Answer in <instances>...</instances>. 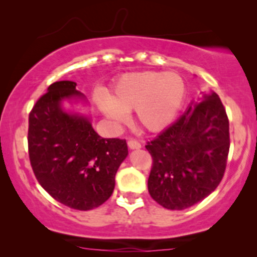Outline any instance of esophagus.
Instances as JSON below:
<instances>
[{"mask_svg":"<svg viewBox=\"0 0 257 257\" xmlns=\"http://www.w3.org/2000/svg\"><path fill=\"white\" fill-rule=\"evenodd\" d=\"M128 146H129V149H132V150L141 149V144L139 143L138 140H135V139H129V140H128Z\"/></svg>","mask_w":257,"mask_h":257,"instance_id":"34e87169","label":"esophagus"}]
</instances>
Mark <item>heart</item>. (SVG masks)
Wrapping results in <instances>:
<instances>
[{
    "instance_id": "b5f03b06",
    "label": "heart",
    "mask_w": 257,
    "mask_h": 257,
    "mask_svg": "<svg viewBox=\"0 0 257 257\" xmlns=\"http://www.w3.org/2000/svg\"><path fill=\"white\" fill-rule=\"evenodd\" d=\"M185 95V82L178 73H129L119 79L110 100H99V107L114 124L124 123L126 113L135 111L139 125L159 132L175 118Z\"/></svg>"
}]
</instances>
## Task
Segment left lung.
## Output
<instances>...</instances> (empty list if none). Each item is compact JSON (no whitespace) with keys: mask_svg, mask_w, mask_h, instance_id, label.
Segmentation results:
<instances>
[{"mask_svg":"<svg viewBox=\"0 0 257 257\" xmlns=\"http://www.w3.org/2000/svg\"><path fill=\"white\" fill-rule=\"evenodd\" d=\"M152 157L150 196L170 210L190 208L208 197L225 174L229 123L216 93L205 94L145 146Z\"/></svg>","mask_w":257,"mask_h":257,"instance_id":"1","label":"left lung"}]
</instances>
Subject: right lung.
<instances>
[{"mask_svg":"<svg viewBox=\"0 0 257 257\" xmlns=\"http://www.w3.org/2000/svg\"><path fill=\"white\" fill-rule=\"evenodd\" d=\"M75 82L48 87L29 114V158L37 181L61 204L90 210L111 197L128 155L124 139H105L85 117L66 113L61 100L81 96Z\"/></svg>","mask_w":257,"mask_h":257,"instance_id":"add662e5","label":"right lung"}]
</instances>
